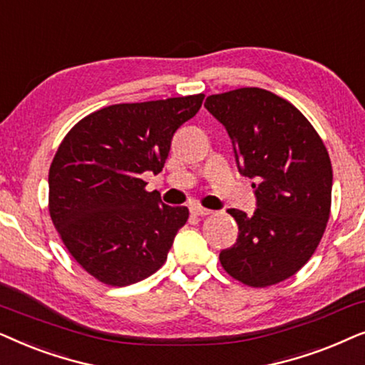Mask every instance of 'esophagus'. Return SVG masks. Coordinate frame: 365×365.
Wrapping results in <instances>:
<instances>
[{
  "mask_svg": "<svg viewBox=\"0 0 365 365\" xmlns=\"http://www.w3.org/2000/svg\"><path fill=\"white\" fill-rule=\"evenodd\" d=\"M190 213H192V215H195V217H207V215H210L212 210H208V208H203L200 205H193L190 208Z\"/></svg>",
  "mask_w": 365,
  "mask_h": 365,
  "instance_id": "34e87169",
  "label": "esophagus"
}]
</instances>
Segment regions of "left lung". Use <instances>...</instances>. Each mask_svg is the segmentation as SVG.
<instances>
[{"label": "left lung", "instance_id": "obj_1", "mask_svg": "<svg viewBox=\"0 0 365 365\" xmlns=\"http://www.w3.org/2000/svg\"><path fill=\"white\" fill-rule=\"evenodd\" d=\"M205 108L225 126L239 172L255 180V212L228 210L239 237L220 252V264L250 287L279 284L307 264L327 227V148L292 103L267 90L210 95Z\"/></svg>", "mask_w": 365, "mask_h": 365}]
</instances>
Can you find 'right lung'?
Here are the masks:
<instances>
[{"instance_id":"right-lung-1","label":"right lung","mask_w":365,"mask_h":365,"mask_svg":"<svg viewBox=\"0 0 365 365\" xmlns=\"http://www.w3.org/2000/svg\"><path fill=\"white\" fill-rule=\"evenodd\" d=\"M203 96L120 103L78 121L48 175L50 215L78 264L103 284L125 287L167 260L187 207L145 192V172H162L173 133Z\"/></svg>"}]
</instances>
